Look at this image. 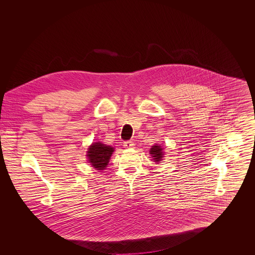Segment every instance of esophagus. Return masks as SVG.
<instances>
[{
  "mask_svg": "<svg viewBox=\"0 0 255 255\" xmlns=\"http://www.w3.org/2000/svg\"><path fill=\"white\" fill-rule=\"evenodd\" d=\"M123 146L125 148H133L134 144H133V141H131V140H126V141L123 142Z\"/></svg>",
  "mask_w": 255,
  "mask_h": 255,
  "instance_id": "obj_1",
  "label": "esophagus"
}]
</instances>
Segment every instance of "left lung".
Listing matches in <instances>:
<instances>
[{"label": "left lung", "mask_w": 255, "mask_h": 255, "mask_svg": "<svg viewBox=\"0 0 255 255\" xmlns=\"http://www.w3.org/2000/svg\"><path fill=\"white\" fill-rule=\"evenodd\" d=\"M150 154L151 156H153L152 158H154L155 161H160L162 159V155H163V152H162V148L159 145H154L151 149H150Z\"/></svg>", "instance_id": "left-lung-1"}]
</instances>
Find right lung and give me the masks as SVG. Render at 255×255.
<instances>
[{"label": "right lung", "instance_id": "1", "mask_svg": "<svg viewBox=\"0 0 255 255\" xmlns=\"http://www.w3.org/2000/svg\"><path fill=\"white\" fill-rule=\"evenodd\" d=\"M114 152V148L111 146L96 142L89 147L88 159L92 165L97 170H104L108 165L109 158Z\"/></svg>", "mask_w": 255, "mask_h": 255}]
</instances>
